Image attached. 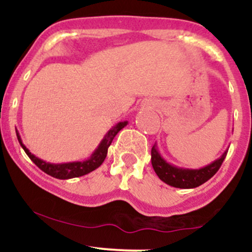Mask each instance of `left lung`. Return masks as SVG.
Returning <instances> with one entry per match:
<instances>
[{"label": "left lung", "instance_id": "left-lung-1", "mask_svg": "<svg viewBox=\"0 0 252 252\" xmlns=\"http://www.w3.org/2000/svg\"><path fill=\"white\" fill-rule=\"evenodd\" d=\"M226 154L227 150H225L220 158L202 168H179L167 162L158 153L156 144H154L152 148V164L158 178L169 186L176 187V189H194L210 180L218 172L222 161L226 158Z\"/></svg>", "mask_w": 252, "mask_h": 252}]
</instances>
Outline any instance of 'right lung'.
Listing matches in <instances>:
<instances>
[{"instance_id":"obj_1","label":"right lung","mask_w":252,"mask_h":252,"mask_svg":"<svg viewBox=\"0 0 252 252\" xmlns=\"http://www.w3.org/2000/svg\"><path fill=\"white\" fill-rule=\"evenodd\" d=\"M128 124V122H120L117 123L116 126L112 129H110L108 134L104 136L102 142L99 143L98 148L92 153V155L90 156L86 161H77V162H68V163H50L46 162V161L41 160V158H36L35 155H33L32 153L26 148V146L22 143L21 137H20V134L16 130V136L17 140H19V143L21 144V147L24 148L26 154L28 155V158L33 161L34 163L39 167L42 172H45L46 174L53 176V178L62 179V180H65V179H72V178H78V176H83L85 174H89L92 170L97 169L100 164L103 163V161L105 160L106 154H108V148L111 144L114 137L118 134L121 129H123L124 126Z\"/></svg>"}]
</instances>
